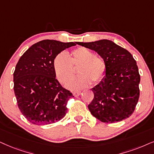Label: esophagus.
<instances>
[{"mask_svg": "<svg viewBox=\"0 0 154 154\" xmlns=\"http://www.w3.org/2000/svg\"><path fill=\"white\" fill-rule=\"evenodd\" d=\"M81 94V91H73V95L75 97H78Z\"/></svg>", "mask_w": 154, "mask_h": 154, "instance_id": "1", "label": "esophagus"}]
</instances>
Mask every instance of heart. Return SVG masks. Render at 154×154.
<instances>
[{
  "mask_svg": "<svg viewBox=\"0 0 154 154\" xmlns=\"http://www.w3.org/2000/svg\"><path fill=\"white\" fill-rule=\"evenodd\" d=\"M74 67H78V77L70 79L65 83L69 89H77L89 86L91 81L95 84L102 82L106 76V64L104 60L88 48L79 47L67 56L64 52L58 54L54 60L53 67L56 77L63 83L75 74Z\"/></svg>",
  "mask_w": 154,
  "mask_h": 154,
  "instance_id": "obj_1",
  "label": "heart"
}]
</instances>
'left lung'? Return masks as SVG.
<instances>
[{
    "label": "left lung",
    "instance_id": "8db88e82",
    "mask_svg": "<svg viewBox=\"0 0 154 154\" xmlns=\"http://www.w3.org/2000/svg\"><path fill=\"white\" fill-rule=\"evenodd\" d=\"M77 44L94 50L106 64L104 79L91 89V114L104 123H114L133 114L139 98L140 75L131 54L109 40Z\"/></svg>",
    "mask_w": 154,
    "mask_h": 154
}]
</instances>
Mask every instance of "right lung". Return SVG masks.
Listing matches in <instances>:
<instances>
[{"label":"right lung","instance_id":"add662e5","mask_svg":"<svg viewBox=\"0 0 154 154\" xmlns=\"http://www.w3.org/2000/svg\"><path fill=\"white\" fill-rule=\"evenodd\" d=\"M76 43L42 40L29 48L17 62L13 89L19 109L32 124H53L65 116L68 100L74 96L55 78L53 63L58 54Z\"/></svg>","mask_w":154,"mask_h":154}]
</instances>
